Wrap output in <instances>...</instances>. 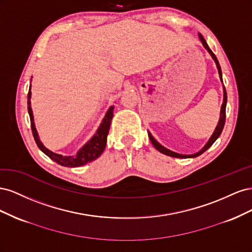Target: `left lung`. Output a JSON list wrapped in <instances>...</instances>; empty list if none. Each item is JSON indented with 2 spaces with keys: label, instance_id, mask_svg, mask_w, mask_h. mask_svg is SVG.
I'll return each instance as SVG.
<instances>
[{
  "label": "left lung",
  "instance_id": "8db88e82",
  "mask_svg": "<svg viewBox=\"0 0 252 252\" xmlns=\"http://www.w3.org/2000/svg\"><path fill=\"white\" fill-rule=\"evenodd\" d=\"M199 37H200V40H201V42H202V44H203V46H204L206 49H207V51L210 53V56L212 57V59L215 60V62H216L217 67H218V70H219L220 79V81L223 82V80H222V70H220V64H219V61H218V59H217L216 55L211 51V49L209 48V46L207 45V43H206V41H205V39L203 37V35H202V34H199ZM223 88H224V100H223L222 107H220V120H219L218 126H217V128H216L215 132L212 133L211 138H210V139H209V141L207 142V144H206L205 146H204V147H203L199 152H196V154H194V155H180V154H177V152H173V151H171V150H169V149L165 148L164 146H162V145L159 144V143H158V142L154 138V136L151 135V133H150V132H148L149 139H150V141H151L152 145H154V146H155V148H156L157 150H158L159 152H162V154L166 155V156H169V157H172V158H195V157H199V156H201V155L203 154V152H205L206 150H207V149L211 146V145L217 141V139L219 138L220 134L222 133V131H223V128H224V125H225V121H226L227 94H226L225 87H223Z\"/></svg>",
  "mask_w": 252,
  "mask_h": 252
}]
</instances>
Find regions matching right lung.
<instances>
[{
    "label": "right lung",
    "mask_w": 252,
    "mask_h": 252,
    "mask_svg": "<svg viewBox=\"0 0 252 252\" xmlns=\"http://www.w3.org/2000/svg\"><path fill=\"white\" fill-rule=\"evenodd\" d=\"M30 97H32V93H30V87H29L27 103H28V113L30 117V125H32V135L37 145V147H39L47 157H49L52 161H55L61 166L79 167L94 161L95 158H97L102 155V152L106 147V142H107V135L109 132L111 119L113 117V106H111V107L108 109L105 118L102 121L100 127H98V129L96 130V133L93 136V138L84 145V146L77 152V155L66 157V156H61V155L55 154V152L48 150L40 141L39 135H37L36 129L34 126L33 114L32 110V106H30Z\"/></svg>",
    "instance_id": "add662e5"
}]
</instances>
